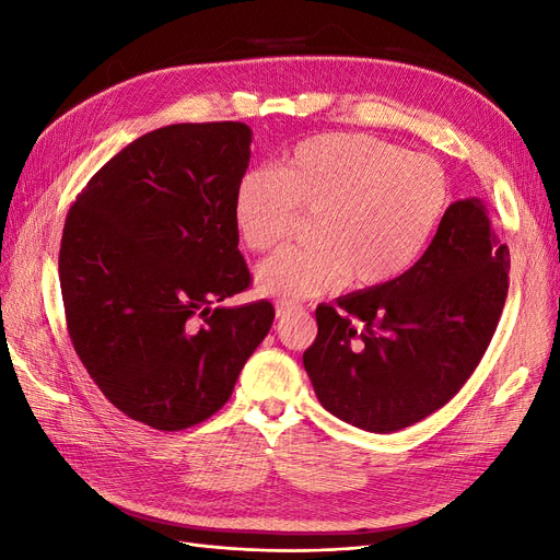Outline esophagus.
<instances>
[{
	"label": "esophagus",
	"mask_w": 560,
	"mask_h": 560,
	"mask_svg": "<svg viewBox=\"0 0 560 560\" xmlns=\"http://www.w3.org/2000/svg\"><path fill=\"white\" fill-rule=\"evenodd\" d=\"M301 308L299 306H292V303H278L276 306V315L282 319V317H290L292 313H299Z\"/></svg>",
	"instance_id": "obj_1"
}]
</instances>
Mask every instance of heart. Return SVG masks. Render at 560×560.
<instances>
[{
  "label": "heart",
  "mask_w": 560,
  "mask_h": 560,
  "mask_svg": "<svg viewBox=\"0 0 560 560\" xmlns=\"http://www.w3.org/2000/svg\"><path fill=\"white\" fill-rule=\"evenodd\" d=\"M446 202L448 182L434 159L362 132H325L299 142L278 171H247L233 219L249 249L268 252L284 243L299 212H315L308 247L282 249L257 268L259 292L301 301L404 276Z\"/></svg>",
  "instance_id": "1"
}]
</instances>
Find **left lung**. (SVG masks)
<instances>
[{
	"label": "left lung",
	"mask_w": 560,
	"mask_h": 560,
	"mask_svg": "<svg viewBox=\"0 0 560 560\" xmlns=\"http://www.w3.org/2000/svg\"><path fill=\"white\" fill-rule=\"evenodd\" d=\"M510 290V249L481 200L444 212L425 254L397 280L317 306L303 366L319 404L387 434L448 404L479 366Z\"/></svg>",
	"instance_id": "8db88e82"
}]
</instances>
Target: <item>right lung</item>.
Returning a JSON list of instances; mask_svg holds the SVG:
<instances>
[{
  "label": "right lung",
  "instance_id": "1",
  "mask_svg": "<svg viewBox=\"0 0 560 560\" xmlns=\"http://www.w3.org/2000/svg\"><path fill=\"white\" fill-rule=\"evenodd\" d=\"M238 121L151 130L107 161L65 219L60 292L81 364L128 418L186 430L229 401L273 325L245 292L233 196L249 165Z\"/></svg>",
  "mask_w": 560,
  "mask_h": 560
}]
</instances>
